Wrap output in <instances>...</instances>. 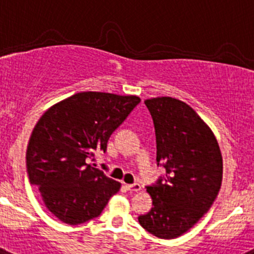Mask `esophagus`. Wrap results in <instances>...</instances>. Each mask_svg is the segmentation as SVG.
<instances>
[{
	"label": "esophagus",
	"mask_w": 254,
	"mask_h": 254,
	"mask_svg": "<svg viewBox=\"0 0 254 254\" xmlns=\"http://www.w3.org/2000/svg\"><path fill=\"white\" fill-rule=\"evenodd\" d=\"M127 189L129 190L130 192H137L141 190V186L140 184H131V185H127Z\"/></svg>",
	"instance_id": "34e87169"
}]
</instances>
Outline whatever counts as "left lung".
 <instances>
[{
  "mask_svg": "<svg viewBox=\"0 0 254 254\" xmlns=\"http://www.w3.org/2000/svg\"><path fill=\"white\" fill-rule=\"evenodd\" d=\"M145 105L154 122L157 166L166 172L146 187L152 208L139 222L151 235L171 240L212 206L222 182V156L210 127L186 103L161 97Z\"/></svg>",
  "mask_w": 254,
  "mask_h": 254,
  "instance_id": "1",
  "label": "left lung"
}]
</instances>
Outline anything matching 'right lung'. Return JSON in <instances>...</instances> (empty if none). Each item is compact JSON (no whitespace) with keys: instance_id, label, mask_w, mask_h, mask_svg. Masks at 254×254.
Here are the masks:
<instances>
[{"instance_id":"obj_1","label":"right lung","mask_w":254,"mask_h":254,"mask_svg":"<svg viewBox=\"0 0 254 254\" xmlns=\"http://www.w3.org/2000/svg\"><path fill=\"white\" fill-rule=\"evenodd\" d=\"M139 103L135 95L77 93L38 120L27 147V174L62 222L80 225L98 217L119 191V182L88 161L107 151L110 135Z\"/></svg>"}]
</instances>
